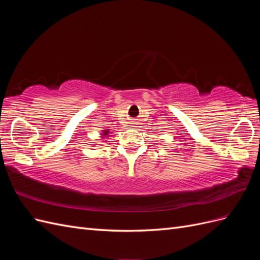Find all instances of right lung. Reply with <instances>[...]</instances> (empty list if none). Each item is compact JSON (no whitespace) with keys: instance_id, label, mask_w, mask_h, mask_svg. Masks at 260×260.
<instances>
[{"instance_id":"right-lung-1","label":"right lung","mask_w":260,"mask_h":260,"mask_svg":"<svg viewBox=\"0 0 260 260\" xmlns=\"http://www.w3.org/2000/svg\"><path fill=\"white\" fill-rule=\"evenodd\" d=\"M107 135H108V131L105 130V131H104V136H107Z\"/></svg>"}]
</instances>
